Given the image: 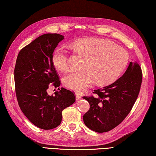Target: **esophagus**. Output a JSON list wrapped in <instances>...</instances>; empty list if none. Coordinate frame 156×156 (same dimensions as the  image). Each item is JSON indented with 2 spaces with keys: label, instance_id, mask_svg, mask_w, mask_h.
<instances>
[{
  "label": "esophagus",
  "instance_id": "obj_1",
  "mask_svg": "<svg viewBox=\"0 0 156 156\" xmlns=\"http://www.w3.org/2000/svg\"><path fill=\"white\" fill-rule=\"evenodd\" d=\"M75 97H76V101H79L80 99H81V95L79 93H76Z\"/></svg>",
  "mask_w": 156,
  "mask_h": 156
}]
</instances>
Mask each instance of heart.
<instances>
[{"mask_svg":"<svg viewBox=\"0 0 156 156\" xmlns=\"http://www.w3.org/2000/svg\"><path fill=\"white\" fill-rule=\"evenodd\" d=\"M75 53L83 57L82 69L66 74L63 83L68 89L82 92L96 82L98 85H108L115 81L126 68L129 55L123 48L109 41L99 39H82L71 44ZM52 63L60 71L69 66L66 48L57 47L52 55Z\"/></svg>","mask_w":156,"mask_h":156,"instance_id":"b5f03b06","label":"heart"}]
</instances>
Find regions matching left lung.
<instances>
[{
	"instance_id": "obj_1",
	"label": "left lung",
	"mask_w": 156,
	"mask_h": 156,
	"mask_svg": "<svg viewBox=\"0 0 156 156\" xmlns=\"http://www.w3.org/2000/svg\"><path fill=\"white\" fill-rule=\"evenodd\" d=\"M142 76L138 63L130 62L124 75L115 82L94 90V97H83L90 103V110L83 117L86 126L94 132L103 133L121 123L137 99Z\"/></svg>"
}]
</instances>
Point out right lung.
Here are the masks:
<instances>
[{
    "instance_id": "add662e5",
    "label": "right lung",
    "mask_w": 156,
    "mask_h": 156,
    "mask_svg": "<svg viewBox=\"0 0 156 156\" xmlns=\"http://www.w3.org/2000/svg\"><path fill=\"white\" fill-rule=\"evenodd\" d=\"M64 35H40L19 52L14 69L16 94L19 106L35 126L48 130L57 127L62 120V111L73 104V92L62 88L49 95L51 86L58 88L59 76L52 63V55Z\"/></svg>"
}]
</instances>
